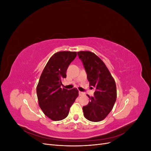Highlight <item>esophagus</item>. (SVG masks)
<instances>
[{
  "instance_id": "obj_1",
  "label": "esophagus",
  "mask_w": 151,
  "mask_h": 151,
  "mask_svg": "<svg viewBox=\"0 0 151 151\" xmlns=\"http://www.w3.org/2000/svg\"><path fill=\"white\" fill-rule=\"evenodd\" d=\"M79 96H83V95H84V93L83 92H81V91H79Z\"/></svg>"
}]
</instances>
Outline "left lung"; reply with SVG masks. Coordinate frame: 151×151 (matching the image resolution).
<instances>
[{
    "mask_svg": "<svg viewBox=\"0 0 151 151\" xmlns=\"http://www.w3.org/2000/svg\"><path fill=\"white\" fill-rule=\"evenodd\" d=\"M87 73L89 86L95 88L93 97L83 106L84 116L89 121L104 120L111 111L116 99L115 81L104 63L96 55L89 51L77 52Z\"/></svg>",
    "mask_w": 151,
    "mask_h": 151,
    "instance_id": "8db88e82",
    "label": "left lung"
}]
</instances>
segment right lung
<instances>
[{"mask_svg": "<svg viewBox=\"0 0 151 151\" xmlns=\"http://www.w3.org/2000/svg\"><path fill=\"white\" fill-rule=\"evenodd\" d=\"M76 56V52L63 51L53 54L40 77L36 88L39 106L45 115L52 120L65 118L79 96L76 88H61L62 80L67 76V68Z\"/></svg>", "mask_w": 151, "mask_h": 151, "instance_id": "1", "label": "right lung"}]
</instances>
